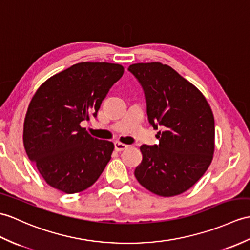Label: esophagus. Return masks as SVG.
Returning a JSON list of instances; mask_svg holds the SVG:
<instances>
[{"mask_svg": "<svg viewBox=\"0 0 250 250\" xmlns=\"http://www.w3.org/2000/svg\"><path fill=\"white\" fill-rule=\"evenodd\" d=\"M114 145H115V150H116V151H123V150H125V149H126L127 147H129V146H127V145L123 144V143H119V142H115Z\"/></svg>", "mask_w": 250, "mask_h": 250, "instance_id": "esophagus-1", "label": "esophagus"}]
</instances>
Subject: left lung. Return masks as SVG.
Returning <instances> with one entry per match:
<instances>
[{
  "mask_svg": "<svg viewBox=\"0 0 250 250\" xmlns=\"http://www.w3.org/2000/svg\"><path fill=\"white\" fill-rule=\"evenodd\" d=\"M141 83L150 125L159 145H143L134 171L151 193L172 197L190 188L210 166L215 147L214 116L201 91L161 62L133 63L127 69Z\"/></svg>",
  "mask_w": 250,
  "mask_h": 250,
  "instance_id": "obj_1",
  "label": "left lung"
}]
</instances>
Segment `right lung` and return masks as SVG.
<instances>
[{
	"label": "right lung",
	"instance_id": "obj_1",
	"mask_svg": "<svg viewBox=\"0 0 250 250\" xmlns=\"http://www.w3.org/2000/svg\"><path fill=\"white\" fill-rule=\"evenodd\" d=\"M124 71L118 63L79 62L46 80L35 92L25 115L23 144L50 187L80 193L100 177L114 144L92 137L81 123L96 117Z\"/></svg>",
	"mask_w": 250,
	"mask_h": 250
}]
</instances>
